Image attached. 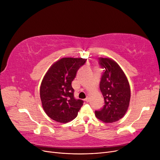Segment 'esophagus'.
I'll return each mask as SVG.
<instances>
[{"label":"esophagus","mask_w":160,"mask_h":160,"mask_svg":"<svg viewBox=\"0 0 160 160\" xmlns=\"http://www.w3.org/2000/svg\"><path fill=\"white\" fill-rule=\"evenodd\" d=\"M85 101H86V102H89V97H88V98H86L85 99Z\"/></svg>","instance_id":"1"}]
</instances>
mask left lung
<instances>
[{"label":"left lung","instance_id":"8db88e82","mask_svg":"<svg viewBox=\"0 0 160 160\" xmlns=\"http://www.w3.org/2000/svg\"><path fill=\"white\" fill-rule=\"evenodd\" d=\"M103 72L99 88L104 98V105L95 111V116L105 123L122 119L128 109L131 97L128 80L117 62L109 58H99Z\"/></svg>","mask_w":160,"mask_h":160}]
</instances>
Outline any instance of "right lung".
<instances>
[{
    "mask_svg": "<svg viewBox=\"0 0 160 160\" xmlns=\"http://www.w3.org/2000/svg\"><path fill=\"white\" fill-rule=\"evenodd\" d=\"M87 59L66 57L53 64L43 78L40 88L42 108L52 119L67 123L74 119L83 101L74 97L71 82Z\"/></svg>",
    "mask_w": 160,
    "mask_h": 160,
    "instance_id": "obj_1",
    "label": "right lung"
}]
</instances>
